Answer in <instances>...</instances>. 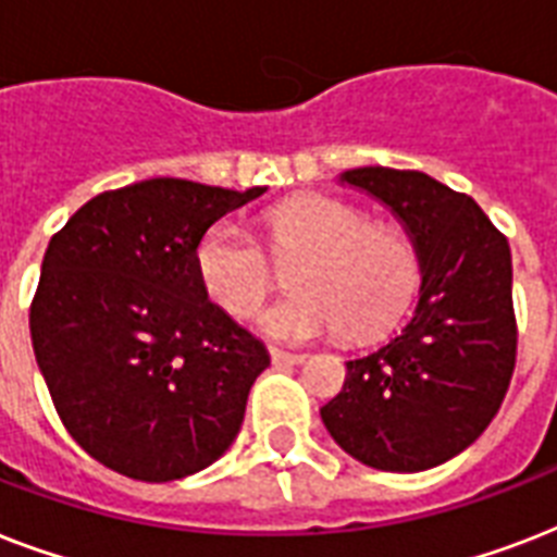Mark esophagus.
Listing matches in <instances>:
<instances>
[{
    "instance_id": "esophagus-1",
    "label": "esophagus",
    "mask_w": 557,
    "mask_h": 557,
    "mask_svg": "<svg viewBox=\"0 0 557 557\" xmlns=\"http://www.w3.org/2000/svg\"><path fill=\"white\" fill-rule=\"evenodd\" d=\"M271 361L277 367H295V364H304L306 356L300 352H283V349H271Z\"/></svg>"
}]
</instances>
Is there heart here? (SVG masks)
I'll return each mask as SVG.
<instances>
[{"mask_svg":"<svg viewBox=\"0 0 557 557\" xmlns=\"http://www.w3.org/2000/svg\"><path fill=\"white\" fill-rule=\"evenodd\" d=\"M271 260H297L292 292L257 314L269 338L300 344L332 330L352 341L375 338L405 314L416 288L413 248L396 227L372 225L364 210L304 196L265 213ZM196 274L216 306L251 312L274 286V271L248 231L216 222L196 245Z\"/></svg>","mask_w":557,"mask_h":557,"instance_id":"obj_1","label":"heart"}]
</instances>
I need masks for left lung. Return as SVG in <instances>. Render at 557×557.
<instances>
[{
    "mask_svg": "<svg viewBox=\"0 0 557 557\" xmlns=\"http://www.w3.org/2000/svg\"><path fill=\"white\" fill-rule=\"evenodd\" d=\"M341 185L401 222L422 283L405 330L347 361L344 389L321 419L364 466L428 471L462 454L509 389L518 352L509 243L471 196L419 170L358 168Z\"/></svg>",
    "mask_w": 557,
    "mask_h": 557,
    "instance_id": "1",
    "label": "left lung"
}]
</instances>
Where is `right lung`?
Here are the masks:
<instances>
[{"mask_svg":"<svg viewBox=\"0 0 557 557\" xmlns=\"http://www.w3.org/2000/svg\"><path fill=\"white\" fill-rule=\"evenodd\" d=\"M265 187L147 178L89 199L42 257L30 344L65 431L144 483L216 462L269 349L210 304L196 245Z\"/></svg>","mask_w":557,"mask_h":557,"instance_id":"add662e5","label":"right lung"}]
</instances>
